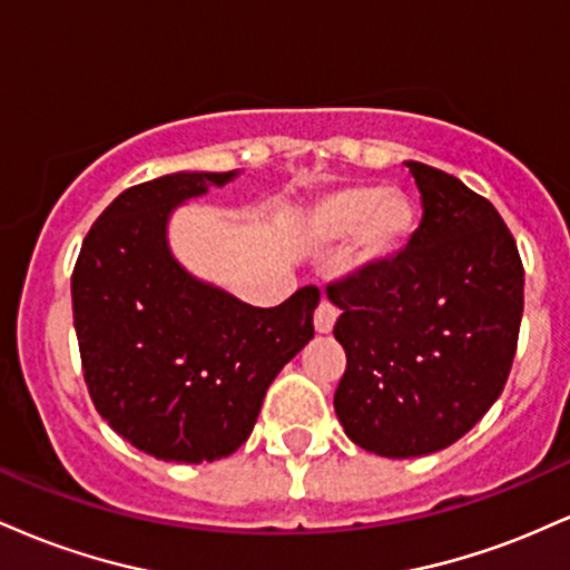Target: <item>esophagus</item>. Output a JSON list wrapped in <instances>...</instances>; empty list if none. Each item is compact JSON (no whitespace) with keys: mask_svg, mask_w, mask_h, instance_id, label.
Wrapping results in <instances>:
<instances>
[{"mask_svg":"<svg viewBox=\"0 0 570 570\" xmlns=\"http://www.w3.org/2000/svg\"><path fill=\"white\" fill-rule=\"evenodd\" d=\"M337 322V307L330 303V299H324L322 305H318L316 316H313V326H316L318 335H330L332 326Z\"/></svg>","mask_w":570,"mask_h":570,"instance_id":"obj_1","label":"esophagus"}]
</instances>
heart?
<instances>
[{
  "instance_id": "b5f03b06",
  "label": "heart",
  "mask_w": 570,
  "mask_h": 570,
  "mask_svg": "<svg viewBox=\"0 0 570 570\" xmlns=\"http://www.w3.org/2000/svg\"><path fill=\"white\" fill-rule=\"evenodd\" d=\"M421 227L415 200L404 189L348 185L324 193L307 206L299 233L311 246L326 248L353 238L348 267L383 271L407 254Z\"/></svg>"
}]
</instances>
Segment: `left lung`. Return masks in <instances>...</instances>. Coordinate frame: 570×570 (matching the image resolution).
Listing matches in <instances>:
<instances>
[{
	"label": "left lung",
	"mask_w": 570,
	"mask_h": 570,
	"mask_svg": "<svg viewBox=\"0 0 570 570\" xmlns=\"http://www.w3.org/2000/svg\"><path fill=\"white\" fill-rule=\"evenodd\" d=\"M404 166L423 203L407 254L326 289L348 358L335 412L351 442L385 458L444 450L501 396L525 286L493 203L426 163Z\"/></svg>",
	"instance_id": "obj_1"
}]
</instances>
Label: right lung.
Masks as SVG:
<instances>
[{
  "label": "right lung",
  "instance_id": "add662e5",
  "mask_svg": "<svg viewBox=\"0 0 570 570\" xmlns=\"http://www.w3.org/2000/svg\"><path fill=\"white\" fill-rule=\"evenodd\" d=\"M240 171H176L120 193L85 235L71 307L98 415L141 453L217 461L248 440L267 385L313 337L316 286L254 307L168 244L181 203Z\"/></svg>",
  "mask_w": 570,
  "mask_h": 570
}]
</instances>
